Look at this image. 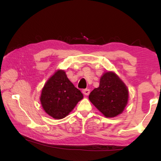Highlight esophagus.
Listing matches in <instances>:
<instances>
[{
	"mask_svg": "<svg viewBox=\"0 0 161 161\" xmlns=\"http://www.w3.org/2000/svg\"><path fill=\"white\" fill-rule=\"evenodd\" d=\"M82 93L87 96V95H89V93H90V90H89V89H83L82 90Z\"/></svg>",
	"mask_w": 161,
	"mask_h": 161,
	"instance_id": "34e87169",
	"label": "esophagus"
}]
</instances>
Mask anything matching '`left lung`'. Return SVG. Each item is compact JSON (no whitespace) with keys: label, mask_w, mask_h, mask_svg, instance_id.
<instances>
[{"label":"left lung","mask_w":161,"mask_h":161,"mask_svg":"<svg viewBox=\"0 0 161 161\" xmlns=\"http://www.w3.org/2000/svg\"><path fill=\"white\" fill-rule=\"evenodd\" d=\"M128 98L129 91L126 85L111 72L103 74L99 86L89 96L90 102L106 117H114L123 112Z\"/></svg>","instance_id":"8db88e82"}]
</instances>
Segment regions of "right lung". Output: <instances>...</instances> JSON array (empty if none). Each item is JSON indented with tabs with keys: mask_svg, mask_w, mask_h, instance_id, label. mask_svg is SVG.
Instances as JSON below:
<instances>
[{
	"mask_svg": "<svg viewBox=\"0 0 161 161\" xmlns=\"http://www.w3.org/2000/svg\"><path fill=\"white\" fill-rule=\"evenodd\" d=\"M83 99L80 90L73 85L64 70H58L45 84L40 102L48 115L56 119L67 116Z\"/></svg>",
	"mask_w": 161,
	"mask_h": 161,
	"instance_id": "right-lung-1",
	"label": "right lung"
}]
</instances>
